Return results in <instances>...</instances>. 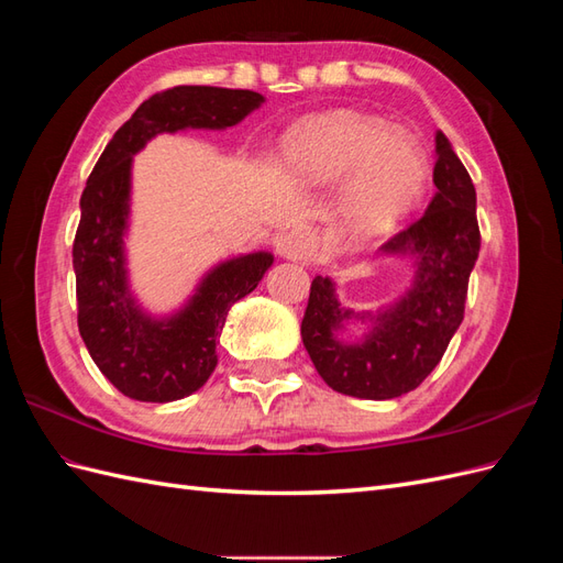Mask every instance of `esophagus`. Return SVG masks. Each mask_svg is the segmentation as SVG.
I'll return each mask as SVG.
<instances>
[{
	"label": "esophagus",
	"instance_id": "1",
	"mask_svg": "<svg viewBox=\"0 0 563 563\" xmlns=\"http://www.w3.org/2000/svg\"><path fill=\"white\" fill-rule=\"evenodd\" d=\"M275 246H277V253L288 261H310L317 255L319 240L317 234L310 232L308 228H298V230L279 234Z\"/></svg>",
	"mask_w": 563,
	"mask_h": 563
}]
</instances>
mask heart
Listing matches in <instances>:
<instances>
[{"mask_svg": "<svg viewBox=\"0 0 563 563\" xmlns=\"http://www.w3.org/2000/svg\"><path fill=\"white\" fill-rule=\"evenodd\" d=\"M282 157L286 174L308 185L352 176L343 213L360 232L397 223L413 209L430 176L416 135L356 112H335L300 126L286 139Z\"/></svg>", "mask_w": 563, "mask_h": 563, "instance_id": "b5f03b06", "label": "heart"}]
</instances>
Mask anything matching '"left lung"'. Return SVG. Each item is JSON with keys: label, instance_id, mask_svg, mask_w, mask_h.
<instances>
[{"label": "left lung", "instance_id": "obj_1", "mask_svg": "<svg viewBox=\"0 0 563 563\" xmlns=\"http://www.w3.org/2000/svg\"><path fill=\"white\" fill-rule=\"evenodd\" d=\"M437 192L411 228L380 246L411 263V286L378 310L340 302L331 277H314L300 335L319 376L356 399H395L416 389L444 356L465 314L470 272L479 258L476 192L441 131L434 135ZM352 322L365 333L345 339Z\"/></svg>", "mask_w": 563, "mask_h": 563}]
</instances>
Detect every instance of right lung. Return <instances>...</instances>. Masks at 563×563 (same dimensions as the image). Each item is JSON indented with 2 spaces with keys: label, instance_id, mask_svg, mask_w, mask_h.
Returning a JSON list of instances; mask_svg holds the SVG:
<instances>
[{
  "label": "right lung",
  "instance_id": "right-lung-1",
  "mask_svg": "<svg viewBox=\"0 0 563 563\" xmlns=\"http://www.w3.org/2000/svg\"><path fill=\"white\" fill-rule=\"evenodd\" d=\"M265 103L246 89L176 87L155 93L131 114L100 155L79 201L73 246L77 323L100 373L139 401L190 397L213 373L216 343L232 305L249 296L275 255L240 253L203 272L172 312H150L131 288L129 228L133 157L162 133L225 131Z\"/></svg>",
  "mask_w": 563,
  "mask_h": 563
}]
</instances>
